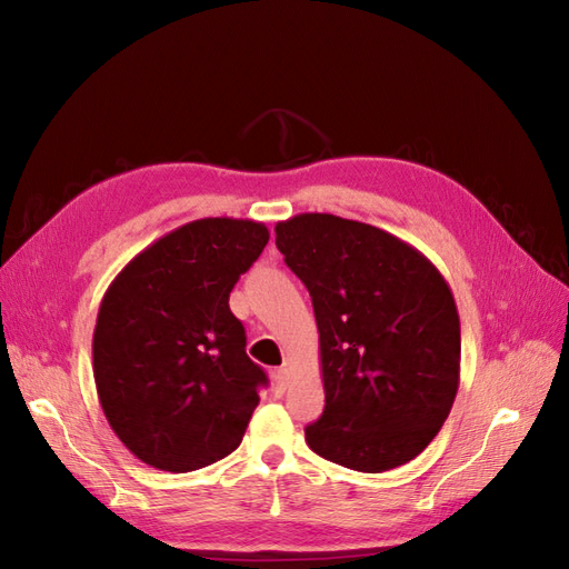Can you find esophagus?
<instances>
[{"instance_id": "obj_1", "label": "esophagus", "mask_w": 569, "mask_h": 569, "mask_svg": "<svg viewBox=\"0 0 569 569\" xmlns=\"http://www.w3.org/2000/svg\"><path fill=\"white\" fill-rule=\"evenodd\" d=\"M289 387V370L287 368H280L278 372H274V393L282 396Z\"/></svg>"}]
</instances>
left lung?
<instances>
[{
  "instance_id": "1",
  "label": "left lung",
  "mask_w": 569,
  "mask_h": 569,
  "mask_svg": "<svg viewBox=\"0 0 569 569\" xmlns=\"http://www.w3.org/2000/svg\"><path fill=\"white\" fill-rule=\"evenodd\" d=\"M274 244L313 299L325 410L306 443L358 472L420 456L453 408L460 318L425 253L368 222L299 213Z\"/></svg>"
}]
</instances>
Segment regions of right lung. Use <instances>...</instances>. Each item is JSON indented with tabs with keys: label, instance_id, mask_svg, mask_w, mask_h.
<instances>
[{
	"label": "right lung",
	"instance_id": "add662e5",
	"mask_svg": "<svg viewBox=\"0 0 569 569\" xmlns=\"http://www.w3.org/2000/svg\"><path fill=\"white\" fill-rule=\"evenodd\" d=\"M263 222L201 218L163 234L101 299L92 370L101 410L126 449L166 472L232 453L266 372L247 356L230 291L268 244Z\"/></svg>",
	"mask_w": 569,
	"mask_h": 569
}]
</instances>
